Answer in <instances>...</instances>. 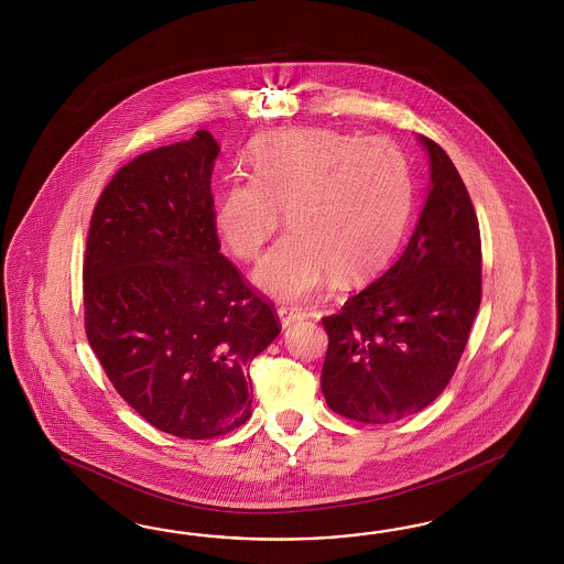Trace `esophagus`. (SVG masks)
Here are the masks:
<instances>
[{
	"label": "esophagus",
	"mask_w": 564,
	"mask_h": 564,
	"mask_svg": "<svg viewBox=\"0 0 564 564\" xmlns=\"http://www.w3.org/2000/svg\"><path fill=\"white\" fill-rule=\"evenodd\" d=\"M276 314H279V321H281V325L290 326L295 323V321H302L306 314L302 312V307L297 306H281L276 310Z\"/></svg>",
	"instance_id": "obj_1"
}]
</instances>
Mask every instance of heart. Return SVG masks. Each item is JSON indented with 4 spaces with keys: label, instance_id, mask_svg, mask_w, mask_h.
<instances>
[{
    "label": "heart",
    "instance_id": "heart-1",
    "mask_svg": "<svg viewBox=\"0 0 564 564\" xmlns=\"http://www.w3.org/2000/svg\"><path fill=\"white\" fill-rule=\"evenodd\" d=\"M250 163L252 175L221 189L213 219L227 248L252 260L285 213L291 231L258 262L260 290L304 300L335 274L358 283L389 264L413 208L410 167L393 142L279 130L258 138Z\"/></svg>",
    "mask_w": 564,
    "mask_h": 564
}]
</instances>
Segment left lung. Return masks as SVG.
<instances>
[{"mask_svg": "<svg viewBox=\"0 0 564 564\" xmlns=\"http://www.w3.org/2000/svg\"><path fill=\"white\" fill-rule=\"evenodd\" d=\"M422 144L430 192L405 252L323 318L326 405L361 424L403 420L443 393L481 302L476 208L448 154L430 138Z\"/></svg>", "mask_w": 564, "mask_h": 564, "instance_id": "obj_1", "label": "left lung"}]
</instances>
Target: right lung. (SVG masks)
Returning <instances> with one entry per match:
<instances>
[{"mask_svg": "<svg viewBox=\"0 0 564 564\" xmlns=\"http://www.w3.org/2000/svg\"><path fill=\"white\" fill-rule=\"evenodd\" d=\"M215 138L138 154L95 205L85 330L121 399L156 430L217 438L252 415L250 364L281 333L274 304L223 257Z\"/></svg>", "mask_w": 564, "mask_h": 564, "instance_id": "right-lung-1", "label": "right lung"}]
</instances>
